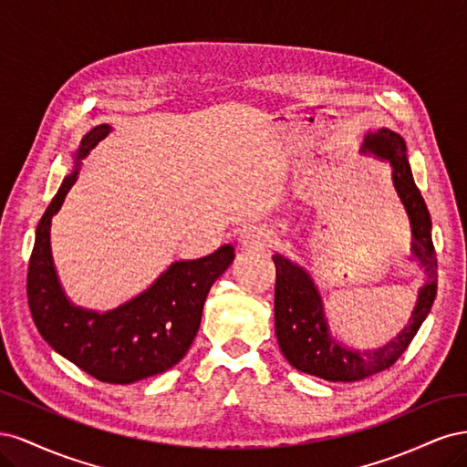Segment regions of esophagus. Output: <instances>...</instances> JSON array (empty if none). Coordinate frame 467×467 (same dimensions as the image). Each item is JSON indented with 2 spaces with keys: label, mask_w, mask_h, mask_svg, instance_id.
<instances>
[{
  "label": "esophagus",
  "mask_w": 467,
  "mask_h": 467,
  "mask_svg": "<svg viewBox=\"0 0 467 467\" xmlns=\"http://www.w3.org/2000/svg\"><path fill=\"white\" fill-rule=\"evenodd\" d=\"M275 239V232L268 228V225H253L249 228L242 239H239V244L245 251H263L265 247H268Z\"/></svg>",
  "instance_id": "1"
}]
</instances>
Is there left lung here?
<instances>
[{"instance_id": "left-lung-1", "label": "left lung", "mask_w": 467, "mask_h": 467, "mask_svg": "<svg viewBox=\"0 0 467 467\" xmlns=\"http://www.w3.org/2000/svg\"><path fill=\"white\" fill-rule=\"evenodd\" d=\"M362 155H374L391 167V185L405 210L411 228V255L425 271V285L419 288L417 304L405 327L378 348H355L337 338L329 327L321 292L304 266L275 253V331L278 347L296 370L327 381H357L374 376L398 360L413 341L422 321L431 314L436 296V255L432 222L415 185L407 158L405 140L389 129L364 136Z\"/></svg>"}]
</instances>
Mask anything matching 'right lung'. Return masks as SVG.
Instances as JSON below:
<instances>
[{"label":"right lung","instance_id":"obj_1","mask_svg":"<svg viewBox=\"0 0 467 467\" xmlns=\"http://www.w3.org/2000/svg\"><path fill=\"white\" fill-rule=\"evenodd\" d=\"M110 130L109 124L95 126L74 151V171L64 177L38 222L26 294L38 333L58 355L99 381L132 384L173 368L187 355L201 327L206 296L235 253L232 245H222L212 255L175 261L148 290L107 312L69 300L52 259L50 225L78 181L81 160Z\"/></svg>","mask_w":467,"mask_h":467}]
</instances>
